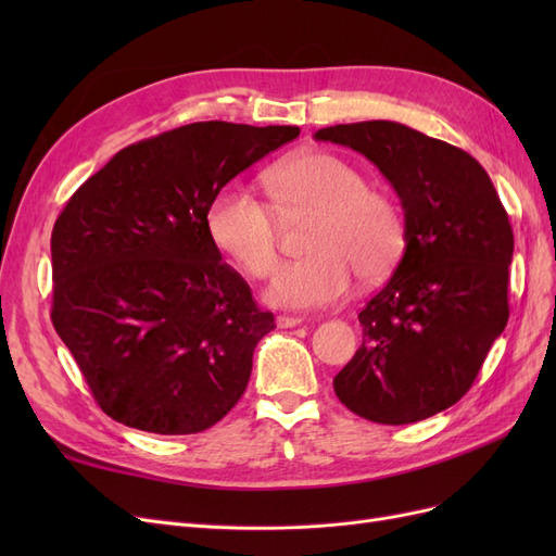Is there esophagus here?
Segmentation results:
<instances>
[{
	"label": "esophagus",
	"instance_id": "1",
	"mask_svg": "<svg viewBox=\"0 0 556 556\" xmlns=\"http://www.w3.org/2000/svg\"><path fill=\"white\" fill-rule=\"evenodd\" d=\"M276 323H278L280 329H290V327H299L301 323H304V317H301V315H278Z\"/></svg>",
	"mask_w": 556,
	"mask_h": 556
}]
</instances>
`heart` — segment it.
Listing matches in <instances>:
<instances>
[{"mask_svg":"<svg viewBox=\"0 0 556 556\" xmlns=\"http://www.w3.org/2000/svg\"><path fill=\"white\" fill-rule=\"evenodd\" d=\"M278 208L315 215L308 231L313 255L282 264L266 299L274 306L308 311L348 296L352 276L378 282L399 266L408 225L396 201L368 188L366 176L331 153H301L271 172ZM213 243L252 278H266L278 260V217L271 204L243 182L215 194L208 208Z\"/></svg>","mask_w":556,"mask_h":556,"instance_id":"heart-1","label":"heart"}]
</instances>
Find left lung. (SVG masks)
<instances>
[{
  "label": "left lung",
  "mask_w": 556,
  "mask_h": 556,
  "mask_svg": "<svg viewBox=\"0 0 556 556\" xmlns=\"http://www.w3.org/2000/svg\"><path fill=\"white\" fill-rule=\"evenodd\" d=\"M315 139L371 160L408 225L406 252L362 308V348L333 378V392L371 422H419L470 390L508 325V213L466 150L406 125H336Z\"/></svg>",
  "instance_id": "1"
}]
</instances>
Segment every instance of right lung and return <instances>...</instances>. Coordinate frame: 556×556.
Returning <instances> with one entry per match:
<instances>
[{
    "label": "right lung",
    "instance_id": "right-lung-1",
    "mask_svg": "<svg viewBox=\"0 0 556 556\" xmlns=\"http://www.w3.org/2000/svg\"><path fill=\"white\" fill-rule=\"evenodd\" d=\"M299 127L192 123L123 148L66 201L50 237V319L115 422L199 433L237 406L276 329L223 262L208 208Z\"/></svg>",
    "mask_w": 556,
    "mask_h": 556
}]
</instances>
